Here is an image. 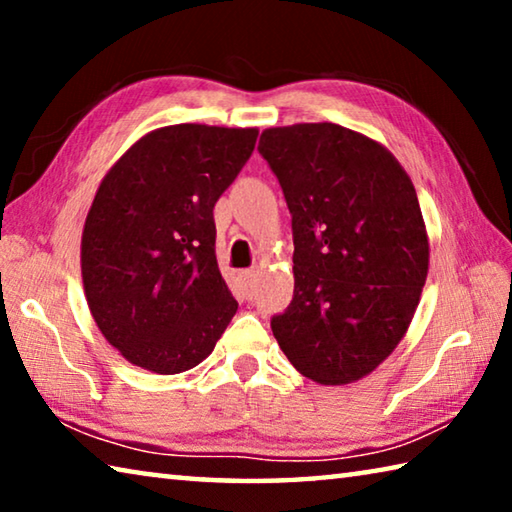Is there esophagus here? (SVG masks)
Masks as SVG:
<instances>
[{"mask_svg":"<svg viewBox=\"0 0 512 512\" xmlns=\"http://www.w3.org/2000/svg\"><path fill=\"white\" fill-rule=\"evenodd\" d=\"M255 280H257V271H241V282H244V289H246V298L253 296V287H255Z\"/></svg>","mask_w":512,"mask_h":512,"instance_id":"esophagus-1","label":"esophagus"}]
</instances>
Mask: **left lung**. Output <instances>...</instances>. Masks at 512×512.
Returning <instances> with one entry per match:
<instances>
[{
    "label": "left lung",
    "instance_id": "8db88e82",
    "mask_svg": "<svg viewBox=\"0 0 512 512\" xmlns=\"http://www.w3.org/2000/svg\"><path fill=\"white\" fill-rule=\"evenodd\" d=\"M259 153L287 198L293 300L271 320L300 375L343 386L404 339L429 271L418 194L395 155L339 124L266 128Z\"/></svg>",
    "mask_w": 512,
    "mask_h": 512
}]
</instances>
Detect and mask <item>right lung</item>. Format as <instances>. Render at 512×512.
Here are the masks:
<instances>
[{
    "label": "right lung",
    "instance_id": "add662e5",
    "mask_svg": "<svg viewBox=\"0 0 512 512\" xmlns=\"http://www.w3.org/2000/svg\"><path fill=\"white\" fill-rule=\"evenodd\" d=\"M257 133L155 128L103 176L83 225V289L101 334L133 366L158 375L194 368L237 314L216 264L212 210Z\"/></svg>",
    "mask_w": 512,
    "mask_h": 512
}]
</instances>
